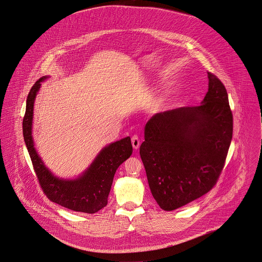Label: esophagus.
<instances>
[{
  "label": "esophagus",
  "instance_id": "esophagus-1",
  "mask_svg": "<svg viewBox=\"0 0 262 262\" xmlns=\"http://www.w3.org/2000/svg\"><path fill=\"white\" fill-rule=\"evenodd\" d=\"M140 139L138 136H133L132 138V145H133V148L135 150H138L140 148Z\"/></svg>",
  "mask_w": 262,
  "mask_h": 262
}]
</instances>
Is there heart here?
<instances>
[{
  "instance_id": "obj_1",
  "label": "heart",
  "mask_w": 262,
  "mask_h": 262,
  "mask_svg": "<svg viewBox=\"0 0 262 262\" xmlns=\"http://www.w3.org/2000/svg\"><path fill=\"white\" fill-rule=\"evenodd\" d=\"M162 103H163V102H159L158 104L155 105V107H154V111H158V110H160V109H161V107H162Z\"/></svg>"
}]
</instances>
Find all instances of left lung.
Wrapping results in <instances>:
<instances>
[{"mask_svg": "<svg viewBox=\"0 0 262 262\" xmlns=\"http://www.w3.org/2000/svg\"><path fill=\"white\" fill-rule=\"evenodd\" d=\"M208 78L201 105L157 113L145 126L140 155L151 192L164 210L208 193L225 165L233 115L223 83L210 73Z\"/></svg>", "mask_w": 262, "mask_h": 262, "instance_id": "1", "label": "left lung"}]
</instances>
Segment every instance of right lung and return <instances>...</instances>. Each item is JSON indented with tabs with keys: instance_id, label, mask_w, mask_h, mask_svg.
I'll list each match as a JSON object with an SVG mask.
<instances>
[{
	"instance_id": "add662e5",
	"label": "right lung",
	"mask_w": 262,
	"mask_h": 262,
	"mask_svg": "<svg viewBox=\"0 0 262 262\" xmlns=\"http://www.w3.org/2000/svg\"><path fill=\"white\" fill-rule=\"evenodd\" d=\"M48 78L49 76L40 78L31 88L23 118V137L34 171L43 192L52 202L75 211L95 213L107 205L114 174L133 153L130 138L126 137L104 147L77 178L64 179L53 175L37 154L32 136L34 101L41 82Z\"/></svg>"
}]
</instances>
